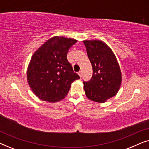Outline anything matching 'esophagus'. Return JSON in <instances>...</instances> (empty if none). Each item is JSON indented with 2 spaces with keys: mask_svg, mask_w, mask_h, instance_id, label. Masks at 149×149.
I'll list each match as a JSON object with an SVG mask.
<instances>
[{
  "mask_svg": "<svg viewBox=\"0 0 149 149\" xmlns=\"http://www.w3.org/2000/svg\"><path fill=\"white\" fill-rule=\"evenodd\" d=\"M78 74H79V77H82V71H79V72H78Z\"/></svg>",
  "mask_w": 149,
  "mask_h": 149,
  "instance_id": "obj_1",
  "label": "esophagus"
}]
</instances>
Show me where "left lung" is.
<instances>
[{"label":"left lung","mask_w":149,"mask_h":149,"mask_svg":"<svg viewBox=\"0 0 149 149\" xmlns=\"http://www.w3.org/2000/svg\"><path fill=\"white\" fill-rule=\"evenodd\" d=\"M92 66L93 75L83 82L86 96L96 102H105L117 94L121 85V72L116 56L105 42L83 40Z\"/></svg>","instance_id":"8db88e82"}]
</instances>
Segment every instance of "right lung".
<instances>
[{"instance_id": "1", "label": "right lung", "mask_w": 149, "mask_h": 149, "mask_svg": "<svg viewBox=\"0 0 149 149\" xmlns=\"http://www.w3.org/2000/svg\"><path fill=\"white\" fill-rule=\"evenodd\" d=\"M77 40L54 36L42 44L32 56L27 70V79L38 98L49 102L64 99L71 83L79 79L67 60V54Z\"/></svg>"}]
</instances>
